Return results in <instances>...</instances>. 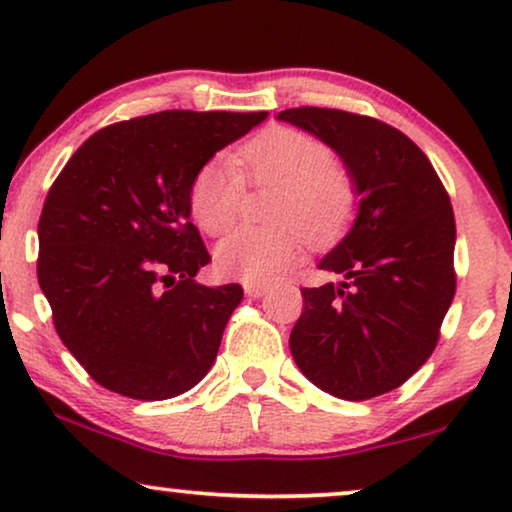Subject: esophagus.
Wrapping results in <instances>:
<instances>
[{
	"label": "esophagus",
	"instance_id": "34e87169",
	"mask_svg": "<svg viewBox=\"0 0 512 512\" xmlns=\"http://www.w3.org/2000/svg\"><path fill=\"white\" fill-rule=\"evenodd\" d=\"M268 289H270L268 284H251V282L244 284V293H247L249 298H263L265 293H268Z\"/></svg>",
	"mask_w": 512,
	"mask_h": 512
}]
</instances>
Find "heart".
Returning a JSON list of instances; mask_svg holds the SVG:
<instances>
[{
	"label": "heart",
	"mask_w": 512,
	"mask_h": 512,
	"mask_svg": "<svg viewBox=\"0 0 512 512\" xmlns=\"http://www.w3.org/2000/svg\"><path fill=\"white\" fill-rule=\"evenodd\" d=\"M249 179L254 186H279L275 230L240 228L216 247L221 275L244 282H268L291 268L314 240H326L349 221L356 207V186L345 167L333 160L324 139L291 125H272L249 139L237 156L219 153L195 172L188 207L209 235H223L242 212Z\"/></svg>",
	"instance_id": "heart-1"
}]
</instances>
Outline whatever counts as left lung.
Here are the masks:
<instances>
[{
  "label": "left lung",
  "instance_id": "obj_1",
  "mask_svg": "<svg viewBox=\"0 0 512 512\" xmlns=\"http://www.w3.org/2000/svg\"><path fill=\"white\" fill-rule=\"evenodd\" d=\"M277 118L338 151L361 195L349 235L319 263L345 282L303 289L291 354L321 391L368 401L410 380L440 340L457 291L450 195L394 125L321 107Z\"/></svg>",
  "mask_w": 512,
  "mask_h": 512
}]
</instances>
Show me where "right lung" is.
<instances>
[{
	"instance_id": "add662e5",
	"label": "right lung",
	"mask_w": 512,
	"mask_h": 512,
	"mask_svg": "<svg viewBox=\"0 0 512 512\" xmlns=\"http://www.w3.org/2000/svg\"><path fill=\"white\" fill-rule=\"evenodd\" d=\"M265 116L172 109L107 125L53 181L39 286L60 340L104 389L165 401L212 368L244 291L195 282L212 256L188 221V188Z\"/></svg>"
}]
</instances>
